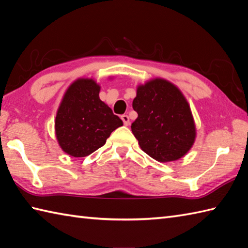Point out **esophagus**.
<instances>
[{
  "label": "esophagus",
  "instance_id": "1",
  "mask_svg": "<svg viewBox=\"0 0 248 248\" xmlns=\"http://www.w3.org/2000/svg\"><path fill=\"white\" fill-rule=\"evenodd\" d=\"M121 119H122V121H123V123H124L125 126H128V125H129L130 122H129V118H128L127 114L121 115Z\"/></svg>",
  "mask_w": 248,
  "mask_h": 248
}]
</instances>
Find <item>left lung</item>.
<instances>
[{
    "label": "left lung",
    "mask_w": 248,
    "mask_h": 248,
    "mask_svg": "<svg viewBox=\"0 0 248 248\" xmlns=\"http://www.w3.org/2000/svg\"><path fill=\"white\" fill-rule=\"evenodd\" d=\"M131 124L141 150L159 162L178 160L193 146L196 128L190 105L172 82L154 78L137 88Z\"/></svg>",
    "instance_id": "1"
}]
</instances>
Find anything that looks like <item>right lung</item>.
Listing matches in <instances>:
<instances>
[{
	"label": "right lung",
	"mask_w": 248,
	"mask_h": 248,
	"mask_svg": "<svg viewBox=\"0 0 248 248\" xmlns=\"http://www.w3.org/2000/svg\"><path fill=\"white\" fill-rule=\"evenodd\" d=\"M101 87L92 78H78L69 86L58 107L55 134L62 150L72 157H86L106 143L122 120L100 98Z\"/></svg>",
	"instance_id": "right-lung-1"
}]
</instances>
